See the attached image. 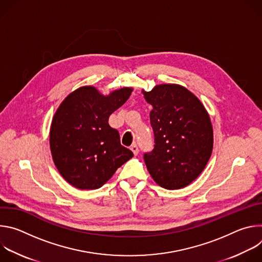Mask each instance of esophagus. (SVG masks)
<instances>
[{
	"label": "esophagus",
	"instance_id": "34e87169",
	"mask_svg": "<svg viewBox=\"0 0 262 262\" xmlns=\"http://www.w3.org/2000/svg\"><path fill=\"white\" fill-rule=\"evenodd\" d=\"M130 149H132V151L134 152L135 156H137V155L139 154V147H138L137 144H133V145L130 146Z\"/></svg>",
	"mask_w": 262,
	"mask_h": 262
}]
</instances>
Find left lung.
Masks as SVG:
<instances>
[{"mask_svg": "<svg viewBox=\"0 0 262 262\" xmlns=\"http://www.w3.org/2000/svg\"><path fill=\"white\" fill-rule=\"evenodd\" d=\"M143 93L154 106L150 123L155 145L144 154L146 167L162 188L182 189L200 175L211 156L209 116L201 101L182 86L158 85Z\"/></svg>", "mask_w": 262, "mask_h": 262, "instance_id": "8db88e82", "label": "left lung"}]
</instances>
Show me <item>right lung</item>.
<instances>
[{
  "mask_svg": "<svg viewBox=\"0 0 262 262\" xmlns=\"http://www.w3.org/2000/svg\"><path fill=\"white\" fill-rule=\"evenodd\" d=\"M133 89L122 88L108 96L86 86L70 93L54 116L51 151L64 179L80 190L102 186L116 170L134 157L120 143L110 115L129 97Z\"/></svg>",
  "mask_w": 262,
  "mask_h": 262,
  "instance_id": "obj_1",
  "label": "right lung"
}]
</instances>
